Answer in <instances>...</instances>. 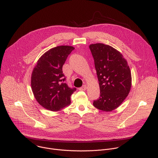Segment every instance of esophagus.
Returning a JSON list of instances; mask_svg holds the SVG:
<instances>
[{
	"label": "esophagus",
	"instance_id": "34e87169",
	"mask_svg": "<svg viewBox=\"0 0 158 158\" xmlns=\"http://www.w3.org/2000/svg\"><path fill=\"white\" fill-rule=\"evenodd\" d=\"M87 89V85L86 84H84L83 85L81 88H80V90H82V91H85V90Z\"/></svg>",
	"mask_w": 158,
	"mask_h": 158
}]
</instances>
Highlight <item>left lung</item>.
Masks as SVG:
<instances>
[{
    "label": "left lung",
    "instance_id": "obj_1",
    "mask_svg": "<svg viewBox=\"0 0 158 158\" xmlns=\"http://www.w3.org/2000/svg\"><path fill=\"white\" fill-rule=\"evenodd\" d=\"M94 60L100 97L94 101L97 109L109 112L119 107L129 93L131 73L126 60L116 49L101 43L89 46Z\"/></svg>",
    "mask_w": 158,
    "mask_h": 158
}]
</instances>
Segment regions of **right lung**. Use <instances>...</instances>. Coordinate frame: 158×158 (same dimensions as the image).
<instances>
[{
	"instance_id": "add662e5",
	"label": "right lung",
	"mask_w": 158,
	"mask_h": 158,
	"mask_svg": "<svg viewBox=\"0 0 158 158\" xmlns=\"http://www.w3.org/2000/svg\"><path fill=\"white\" fill-rule=\"evenodd\" d=\"M74 49L69 46L51 49L39 58L34 68L32 90L37 101L45 109L58 111L71 104V96L76 88L64 82L62 66Z\"/></svg>"
}]
</instances>
